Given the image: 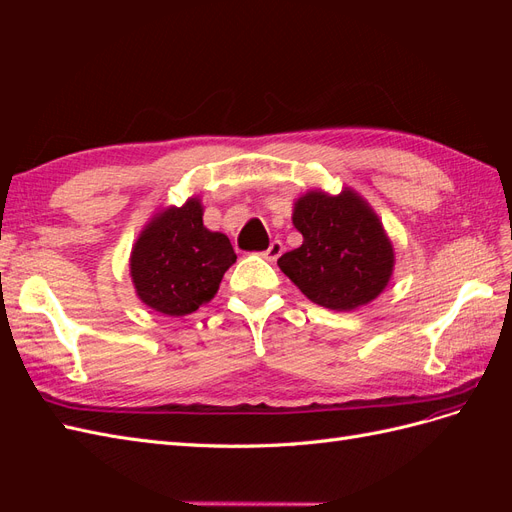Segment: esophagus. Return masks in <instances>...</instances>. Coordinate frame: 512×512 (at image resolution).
I'll use <instances>...</instances> for the list:
<instances>
[{
  "instance_id": "34e87169",
  "label": "esophagus",
  "mask_w": 512,
  "mask_h": 512,
  "mask_svg": "<svg viewBox=\"0 0 512 512\" xmlns=\"http://www.w3.org/2000/svg\"><path fill=\"white\" fill-rule=\"evenodd\" d=\"M282 252H284V243L280 239H275V241H271V245L267 247V250L262 252V256H265L267 260H277V258L282 256Z\"/></svg>"
}]
</instances>
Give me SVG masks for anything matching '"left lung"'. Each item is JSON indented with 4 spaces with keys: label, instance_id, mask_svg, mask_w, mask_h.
Wrapping results in <instances>:
<instances>
[{
    "label": "left lung",
    "instance_id": "obj_1",
    "mask_svg": "<svg viewBox=\"0 0 512 512\" xmlns=\"http://www.w3.org/2000/svg\"><path fill=\"white\" fill-rule=\"evenodd\" d=\"M303 245L282 254L280 269L309 301L350 312L376 299L393 273V245L361 196L309 192L294 205Z\"/></svg>",
    "mask_w": 512,
    "mask_h": 512
}]
</instances>
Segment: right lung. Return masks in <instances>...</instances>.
<instances>
[{
	"label": "right lung",
	"mask_w": 512,
	"mask_h": 512,
	"mask_svg": "<svg viewBox=\"0 0 512 512\" xmlns=\"http://www.w3.org/2000/svg\"><path fill=\"white\" fill-rule=\"evenodd\" d=\"M235 260L228 237L203 226V207L192 198L143 230L130 271L143 303L166 316H185L213 299Z\"/></svg>",
	"instance_id": "add662e5"
}]
</instances>
